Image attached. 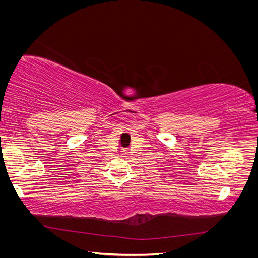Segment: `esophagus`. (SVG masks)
<instances>
[{
  "label": "esophagus",
  "instance_id": "obj_1",
  "mask_svg": "<svg viewBox=\"0 0 258 258\" xmlns=\"http://www.w3.org/2000/svg\"><path fill=\"white\" fill-rule=\"evenodd\" d=\"M118 155L121 156V157H127L128 155H130V151H129V150H126V148H122V150L119 151Z\"/></svg>",
  "mask_w": 258,
  "mask_h": 258
}]
</instances>
